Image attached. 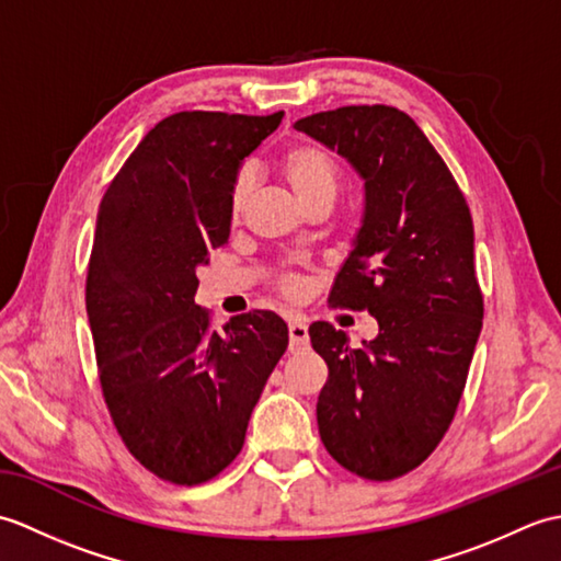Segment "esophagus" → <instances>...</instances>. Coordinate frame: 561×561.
<instances>
[{"label":"esophagus","mask_w":561,"mask_h":561,"mask_svg":"<svg viewBox=\"0 0 561 561\" xmlns=\"http://www.w3.org/2000/svg\"><path fill=\"white\" fill-rule=\"evenodd\" d=\"M287 323H289V347H291V352L306 347V344H308V320L299 313H291L287 318Z\"/></svg>","instance_id":"obj_1"}]
</instances>
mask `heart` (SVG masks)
<instances>
[{
	"instance_id": "1",
	"label": "heart",
	"mask_w": 561,
	"mask_h": 561,
	"mask_svg": "<svg viewBox=\"0 0 561 561\" xmlns=\"http://www.w3.org/2000/svg\"><path fill=\"white\" fill-rule=\"evenodd\" d=\"M282 173L287 178L291 190L301 202H308L320 195H332L335 197L337 181H340V169L335 157L328 149L320 145H313V141H296L287 151L282 153L279 159ZM248 193V181L245 175H241L233 185L231 193V211L238 214L243 209ZM282 287L287 294H294L299 289V282L287 277L282 282Z\"/></svg>"
}]
</instances>
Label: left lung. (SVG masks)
Segmentation results:
<instances>
[{"label": "left lung", "instance_id": "obj_1", "mask_svg": "<svg viewBox=\"0 0 561 561\" xmlns=\"http://www.w3.org/2000/svg\"><path fill=\"white\" fill-rule=\"evenodd\" d=\"M294 127L362 175V229L330 299L378 320L359 350L325 320L308 328L328 364L318 432L342 468L396 480L448 432L482 330L470 207L432 141L392 105H344Z\"/></svg>", "mask_w": 561, "mask_h": 561}]
</instances>
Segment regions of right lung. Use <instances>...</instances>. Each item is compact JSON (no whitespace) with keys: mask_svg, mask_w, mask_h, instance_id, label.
<instances>
[{"mask_svg":"<svg viewBox=\"0 0 561 561\" xmlns=\"http://www.w3.org/2000/svg\"><path fill=\"white\" fill-rule=\"evenodd\" d=\"M282 117H163L101 199L87 313L103 398L127 450L165 482L193 486L229 468L287 352L277 313L214 330L195 304L197 267L229 243L238 169Z\"/></svg>","mask_w":561,"mask_h":561,"instance_id":"obj_1","label":"right lung"}]
</instances>
